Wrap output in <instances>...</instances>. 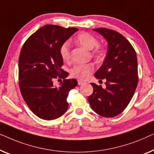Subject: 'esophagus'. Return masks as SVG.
Segmentation results:
<instances>
[{
  "mask_svg": "<svg viewBox=\"0 0 154 154\" xmlns=\"http://www.w3.org/2000/svg\"><path fill=\"white\" fill-rule=\"evenodd\" d=\"M77 82H78V85H82V84L85 83V82H83V81H82V80H78Z\"/></svg>",
  "mask_w": 154,
  "mask_h": 154,
  "instance_id": "obj_1",
  "label": "esophagus"
}]
</instances>
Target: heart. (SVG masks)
<instances>
[{"label":"heart","mask_w":154,"mask_h":154,"mask_svg":"<svg viewBox=\"0 0 154 154\" xmlns=\"http://www.w3.org/2000/svg\"><path fill=\"white\" fill-rule=\"evenodd\" d=\"M76 42L88 50H92L94 47V54L98 57H101L105 54V50L103 47L97 46L98 41L97 38L88 33H82L78 35L76 38ZM60 54L63 60L68 61L70 58V49L68 42H64L60 49ZM94 70V66L91 64H78L71 68L70 75L72 77L80 79H85L89 77L91 73Z\"/></svg>","instance_id":"b5f03b06"}]
</instances>
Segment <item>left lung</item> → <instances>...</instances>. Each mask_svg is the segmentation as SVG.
Returning <instances> with one entry per match:
<instances>
[{"instance_id": "obj_1", "label": "left lung", "mask_w": 154, "mask_h": 154, "mask_svg": "<svg viewBox=\"0 0 154 154\" xmlns=\"http://www.w3.org/2000/svg\"><path fill=\"white\" fill-rule=\"evenodd\" d=\"M107 42V54L94 76L106 80V87L91 83L94 92L88 96L91 107L104 117H114L125 109L138 82L137 59L135 49L122 35L105 28L93 29Z\"/></svg>"}]
</instances>
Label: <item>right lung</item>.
I'll return each instance as SVG.
<instances>
[{"instance_id": "add662e5", "label": "right lung", "mask_w": 154, "mask_h": 154, "mask_svg": "<svg viewBox=\"0 0 154 154\" xmlns=\"http://www.w3.org/2000/svg\"><path fill=\"white\" fill-rule=\"evenodd\" d=\"M77 28L45 25L31 35L23 44L19 58V84L21 94L30 109L39 118L54 120L66 113L67 97L77 85L75 79L61 68V45L77 31ZM62 78L59 88L53 79Z\"/></svg>"}]
</instances>
